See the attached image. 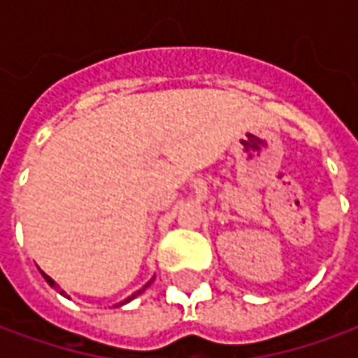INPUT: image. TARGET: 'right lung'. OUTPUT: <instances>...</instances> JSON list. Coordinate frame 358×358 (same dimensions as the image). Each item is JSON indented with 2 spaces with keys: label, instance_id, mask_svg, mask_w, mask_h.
<instances>
[{
  "label": "right lung",
  "instance_id": "right-lung-1",
  "mask_svg": "<svg viewBox=\"0 0 358 358\" xmlns=\"http://www.w3.org/2000/svg\"><path fill=\"white\" fill-rule=\"evenodd\" d=\"M41 274H43V276H45V280L48 282V284H50V286H52V288H55V286H57V282L52 280V278H50V276H46L45 272H41ZM150 282H152V280H150ZM150 282H147V284H145V286H143V290H137V292H135V294H131V296H129L127 300L119 301V303H117V308H119V306H123V303H127V301L135 300V298H137L138 294H143V292H145V288H148V286H150ZM62 294H64V292H62ZM64 296H66V294H64Z\"/></svg>",
  "mask_w": 358,
  "mask_h": 358
}]
</instances>
